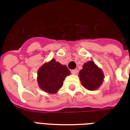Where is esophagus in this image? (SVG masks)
Wrapping results in <instances>:
<instances>
[{
  "label": "esophagus",
  "instance_id": "1",
  "mask_svg": "<svg viewBox=\"0 0 130 130\" xmlns=\"http://www.w3.org/2000/svg\"><path fill=\"white\" fill-rule=\"evenodd\" d=\"M71 73L72 74H77L78 70H71Z\"/></svg>",
  "mask_w": 130,
  "mask_h": 130
}]
</instances>
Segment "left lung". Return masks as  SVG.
Returning <instances> with one entry per match:
<instances>
[{
  "instance_id": "1",
  "label": "left lung",
  "mask_w": 130,
  "mask_h": 130,
  "mask_svg": "<svg viewBox=\"0 0 130 130\" xmlns=\"http://www.w3.org/2000/svg\"><path fill=\"white\" fill-rule=\"evenodd\" d=\"M79 77L82 86L87 90H95L100 87L103 83L104 72L95 62L90 60L83 65L79 72Z\"/></svg>"
}]
</instances>
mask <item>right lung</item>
Here are the masks:
<instances>
[{
	"mask_svg": "<svg viewBox=\"0 0 130 130\" xmlns=\"http://www.w3.org/2000/svg\"><path fill=\"white\" fill-rule=\"evenodd\" d=\"M70 74L67 66L51 60L43 64L37 71V81L39 87L49 94H56L63 85L66 76Z\"/></svg>",
	"mask_w": 130,
	"mask_h": 130,
	"instance_id": "1",
	"label": "right lung"
}]
</instances>
